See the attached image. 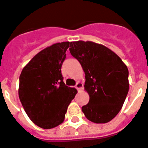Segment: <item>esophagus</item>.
Segmentation results:
<instances>
[{
    "instance_id": "34e87169",
    "label": "esophagus",
    "mask_w": 148,
    "mask_h": 148,
    "mask_svg": "<svg viewBox=\"0 0 148 148\" xmlns=\"http://www.w3.org/2000/svg\"><path fill=\"white\" fill-rule=\"evenodd\" d=\"M75 87H76V89H77L78 91H80V89H81V88L83 87V84H82V83H80V82H77L76 84V86H75Z\"/></svg>"
}]
</instances>
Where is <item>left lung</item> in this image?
Wrapping results in <instances>:
<instances>
[{
	"mask_svg": "<svg viewBox=\"0 0 148 148\" xmlns=\"http://www.w3.org/2000/svg\"><path fill=\"white\" fill-rule=\"evenodd\" d=\"M69 50L85 73L89 101L82 111L93 123L109 122L120 112L129 92L127 66L112 50L94 42H71Z\"/></svg>",
	"mask_w": 148,
	"mask_h": 148,
	"instance_id": "8db88e82",
	"label": "left lung"
}]
</instances>
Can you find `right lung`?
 Masks as SVG:
<instances>
[{"mask_svg": "<svg viewBox=\"0 0 148 148\" xmlns=\"http://www.w3.org/2000/svg\"><path fill=\"white\" fill-rule=\"evenodd\" d=\"M70 42L53 44L34 56L19 77L18 97L27 115L45 130L60 125L77 91L63 82L61 68Z\"/></svg>", "mask_w": 148, "mask_h": 148, "instance_id": "1", "label": "right lung"}]
</instances>
